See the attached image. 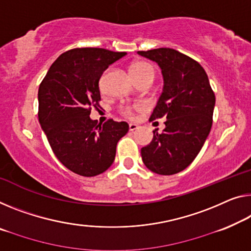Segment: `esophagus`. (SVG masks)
I'll use <instances>...</instances> for the list:
<instances>
[{
  "mask_svg": "<svg viewBox=\"0 0 251 251\" xmlns=\"http://www.w3.org/2000/svg\"><path fill=\"white\" fill-rule=\"evenodd\" d=\"M137 129H138V126L136 125V123H130V125H129V130L130 131H134Z\"/></svg>",
  "mask_w": 251,
  "mask_h": 251,
  "instance_id": "esophagus-1",
  "label": "esophagus"
}]
</instances>
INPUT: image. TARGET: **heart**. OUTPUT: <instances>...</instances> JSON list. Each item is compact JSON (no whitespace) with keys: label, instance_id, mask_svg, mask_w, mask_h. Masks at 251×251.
I'll use <instances>...</instances> for the list:
<instances>
[{"label":"heart","instance_id":"1","mask_svg":"<svg viewBox=\"0 0 251 251\" xmlns=\"http://www.w3.org/2000/svg\"><path fill=\"white\" fill-rule=\"evenodd\" d=\"M130 74L132 76L133 80L147 76L153 78V76H155V71H153L151 65H149L148 63H145V61H134V63L131 64L130 66ZM123 113L126 115H131V113H132V107L126 106L125 109H123Z\"/></svg>","mask_w":251,"mask_h":251}]
</instances>
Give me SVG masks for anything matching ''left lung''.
Returning a JSON list of instances; mask_svg holds the SVG:
<instances>
[{"label": "left lung", "instance_id": "8db88e82", "mask_svg": "<svg viewBox=\"0 0 251 251\" xmlns=\"http://www.w3.org/2000/svg\"><path fill=\"white\" fill-rule=\"evenodd\" d=\"M161 69L164 86L150 120L165 118V129L141 148L146 167L173 175L191 165L209 136L215 96L209 77L198 61L172 48L138 51Z\"/></svg>", "mask_w": 251, "mask_h": 251}]
</instances>
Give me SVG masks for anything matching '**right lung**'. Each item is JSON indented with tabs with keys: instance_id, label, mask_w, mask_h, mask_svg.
<instances>
[{
	"instance_id": "obj_1",
	"label": "right lung",
	"mask_w": 251,
	"mask_h": 251,
	"mask_svg": "<svg viewBox=\"0 0 251 251\" xmlns=\"http://www.w3.org/2000/svg\"><path fill=\"white\" fill-rule=\"evenodd\" d=\"M126 52L76 48L50 66L38 91L39 122L59 161L80 176L102 174L113 164L117 145L128 132L125 121L98 125L90 118L101 100L103 72Z\"/></svg>"
}]
</instances>
